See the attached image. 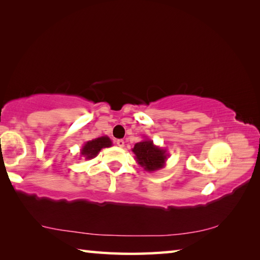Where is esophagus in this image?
<instances>
[{
    "instance_id": "esophagus-1",
    "label": "esophagus",
    "mask_w": 260,
    "mask_h": 260,
    "mask_svg": "<svg viewBox=\"0 0 260 260\" xmlns=\"http://www.w3.org/2000/svg\"><path fill=\"white\" fill-rule=\"evenodd\" d=\"M116 143H117V146H118V147H120V148H122V147L125 146V141H124V140H121V139L117 140V141H116Z\"/></svg>"
}]
</instances>
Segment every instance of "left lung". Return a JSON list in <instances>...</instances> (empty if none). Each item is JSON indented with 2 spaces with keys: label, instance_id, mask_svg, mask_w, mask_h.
I'll list each match as a JSON object with an SVG mask.
<instances>
[{
  "label": "left lung",
  "instance_id": "obj_1",
  "mask_svg": "<svg viewBox=\"0 0 260 260\" xmlns=\"http://www.w3.org/2000/svg\"><path fill=\"white\" fill-rule=\"evenodd\" d=\"M135 159L148 172H153L164 167L167 159L166 150L156 147L151 140H143L133 148Z\"/></svg>",
  "mask_w": 260,
  "mask_h": 260
}]
</instances>
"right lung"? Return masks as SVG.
<instances>
[{
    "label": "right lung",
    "instance_id": "1",
    "mask_svg": "<svg viewBox=\"0 0 260 260\" xmlns=\"http://www.w3.org/2000/svg\"><path fill=\"white\" fill-rule=\"evenodd\" d=\"M112 146L111 140L108 136H102V138H98L95 140L88 141L82 147L80 155L81 157H85L86 159H90L99 155V152L102 150L103 148H109Z\"/></svg>",
    "mask_w": 260,
    "mask_h": 260
}]
</instances>
